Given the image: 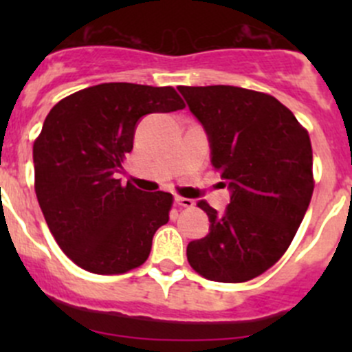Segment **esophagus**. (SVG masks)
Returning <instances> with one entry per match:
<instances>
[{"instance_id":"34e87169","label":"esophagus","mask_w":352,"mask_h":352,"mask_svg":"<svg viewBox=\"0 0 352 352\" xmlns=\"http://www.w3.org/2000/svg\"><path fill=\"white\" fill-rule=\"evenodd\" d=\"M175 202H177V204L180 206V208H187V209L194 208V201H192V199H187V197H180V196H177V197H175Z\"/></svg>"}]
</instances>
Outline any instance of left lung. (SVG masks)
<instances>
[{
  "label": "left lung",
  "instance_id": "1",
  "mask_svg": "<svg viewBox=\"0 0 352 352\" xmlns=\"http://www.w3.org/2000/svg\"><path fill=\"white\" fill-rule=\"evenodd\" d=\"M179 91L208 133L212 166L232 189L225 214L197 202L211 230L187 245V261L209 281H250L285 255L311 201L308 131L269 94L230 85Z\"/></svg>",
  "mask_w": 352,
  "mask_h": 352
}]
</instances>
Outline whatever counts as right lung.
<instances>
[{"mask_svg": "<svg viewBox=\"0 0 352 352\" xmlns=\"http://www.w3.org/2000/svg\"><path fill=\"white\" fill-rule=\"evenodd\" d=\"M186 107L172 87L102 83L59 100L34 141L35 194L52 236L94 274H124L146 262L173 196L143 192L116 173L146 113Z\"/></svg>", "mask_w": 352, "mask_h": 352, "instance_id": "add662e5", "label": "right lung"}]
</instances>
